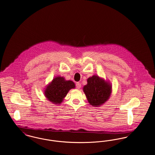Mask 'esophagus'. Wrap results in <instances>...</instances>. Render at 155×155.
Here are the masks:
<instances>
[{"label": "esophagus", "instance_id": "obj_1", "mask_svg": "<svg viewBox=\"0 0 155 155\" xmlns=\"http://www.w3.org/2000/svg\"><path fill=\"white\" fill-rule=\"evenodd\" d=\"M76 89H79L81 87V84L80 83H79V82H77L76 83Z\"/></svg>", "mask_w": 155, "mask_h": 155}]
</instances>
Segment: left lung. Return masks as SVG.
Here are the masks:
<instances>
[{"label":"left lung","instance_id":"8db88e82","mask_svg":"<svg viewBox=\"0 0 155 155\" xmlns=\"http://www.w3.org/2000/svg\"><path fill=\"white\" fill-rule=\"evenodd\" d=\"M83 91L90 104L98 107L104 104L111 93V85L98 76L87 79V84L83 87Z\"/></svg>","mask_w":155,"mask_h":155}]
</instances>
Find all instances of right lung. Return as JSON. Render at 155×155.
<instances>
[{"label": "right lung", "mask_w": 155, "mask_h": 155, "mask_svg": "<svg viewBox=\"0 0 155 155\" xmlns=\"http://www.w3.org/2000/svg\"><path fill=\"white\" fill-rule=\"evenodd\" d=\"M74 87L75 84L73 81H66L63 77L58 76L49 83L44 93L49 101L55 104H59L68 91Z\"/></svg>", "instance_id": "right-lung-1"}]
</instances>
